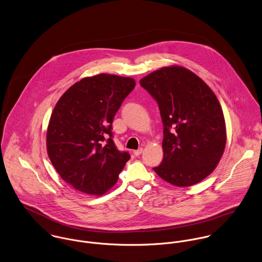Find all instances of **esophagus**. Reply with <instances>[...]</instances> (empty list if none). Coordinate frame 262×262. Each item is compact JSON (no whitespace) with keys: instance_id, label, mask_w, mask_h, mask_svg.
Segmentation results:
<instances>
[{"instance_id":"obj_1","label":"esophagus","mask_w":262,"mask_h":262,"mask_svg":"<svg viewBox=\"0 0 262 262\" xmlns=\"http://www.w3.org/2000/svg\"><path fill=\"white\" fill-rule=\"evenodd\" d=\"M142 153H143V148H140L139 150H136V151H134V154H135L136 156H140Z\"/></svg>"}]
</instances>
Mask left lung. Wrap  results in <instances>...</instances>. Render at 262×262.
Masks as SVG:
<instances>
[{
    "label": "left lung",
    "mask_w": 262,
    "mask_h": 262,
    "mask_svg": "<svg viewBox=\"0 0 262 262\" xmlns=\"http://www.w3.org/2000/svg\"><path fill=\"white\" fill-rule=\"evenodd\" d=\"M157 101L163 121V161L153 170L168 183L186 187L204 180L223 156L227 135L221 104L209 86L179 66L140 80Z\"/></svg>",
    "instance_id": "obj_1"
}]
</instances>
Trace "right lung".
Returning a JSON list of instances; mask_svg holds the SVG:
<instances>
[{
    "label": "right lung",
    "instance_id": "right-lung-1",
    "mask_svg": "<svg viewBox=\"0 0 262 262\" xmlns=\"http://www.w3.org/2000/svg\"><path fill=\"white\" fill-rule=\"evenodd\" d=\"M133 78L99 74L71 86L53 108L47 150L62 180L75 189L102 195L129 160L112 141V121L134 90Z\"/></svg>",
    "mask_w": 262,
    "mask_h": 262
}]
</instances>
